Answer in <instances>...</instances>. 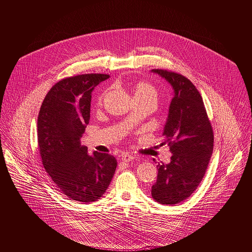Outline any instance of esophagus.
Listing matches in <instances>:
<instances>
[{
	"instance_id": "1",
	"label": "esophagus",
	"mask_w": 252,
	"mask_h": 252,
	"mask_svg": "<svg viewBox=\"0 0 252 252\" xmlns=\"http://www.w3.org/2000/svg\"><path fill=\"white\" fill-rule=\"evenodd\" d=\"M133 158H134V156H133V155H130V154H124V155L122 156V160L125 161V162H129V161H131Z\"/></svg>"
}]
</instances>
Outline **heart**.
Returning <instances> with one entry per match:
<instances>
[{
	"instance_id": "obj_1",
	"label": "heart",
	"mask_w": 252,
	"mask_h": 252,
	"mask_svg": "<svg viewBox=\"0 0 252 252\" xmlns=\"http://www.w3.org/2000/svg\"><path fill=\"white\" fill-rule=\"evenodd\" d=\"M107 96V92H104L98 99L97 105L100 107L103 105V102ZM133 97L134 99H141V100H150L156 103L158 98V91L157 89L149 82L140 81L137 82L134 88H133Z\"/></svg>"
}]
</instances>
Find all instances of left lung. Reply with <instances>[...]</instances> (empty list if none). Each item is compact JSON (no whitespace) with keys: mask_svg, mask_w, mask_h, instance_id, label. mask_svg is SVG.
I'll return each mask as SVG.
<instances>
[{"mask_svg":"<svg viewBox=\"0 0 252 252\" xmlns=\"http://www.w3.org/2000/svg\"><path fill=\"white\" fill-rule=\"evenodd\" d=\"M174 89L163 142L173 154L168 164L157 163L152 198L175 205L189 198L203 180L214 149V132L201 94L185 76L165 69H152Z\"/></svg>","mask_w":252,"mask_h":252,"instance_id":"8db88e82","label":"left lung"}]
</instances>
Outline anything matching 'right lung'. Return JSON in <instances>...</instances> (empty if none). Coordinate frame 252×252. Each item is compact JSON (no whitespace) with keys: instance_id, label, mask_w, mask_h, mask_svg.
<instances>
[{"instance_id":"obj_1","label":"right lung","mask_w":252,"mask_h":252,"mask_svg":"<svg viewBox=\"0 0 252 252\" xmlns=\"http://www.w3.org/2000/svg\"><path fill=\"white\" fill-rule=\"evenodd\" d=\"M110 75L91 73L64 78L46 94L37 119V144L45 171L56 188L79 203L99 200L108 189L117 159L95 151L80 138L90 121L92 91Z\"/></svg>"}]
</instances>
